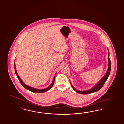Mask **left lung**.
I'll use <instances>...</instances> for the list:
<instances>
[{
	"instance_id": "left-lung-1",
	"label": "left lung",
	"mask_w": 124,
	"mask_h": 124,
	"mask_svg": "<svg viewBox=\"0 0 124 124\" xmlns=\"http://www.w3.org/2000/svg\"><path fill=\"white\" fill-rule=\"evenodd\" d=\"M108 50V70H107V72L106 73V74H105V75L104 76V77H102V78L98 81V82L96 84V85L94 86L92 88L89 89V90H86V91H79V90H77L75 88H74L73 87L72 85L71 84V85L73 89L75 90L76 92H77V93H79V94H90V93H93L94 92H97L98 90H100L102 86L104 84L105 82L107 81V79L110 73V71H111V61L109 59V52L108 51V49L107 48Z\"/></svg>"
}]
</instances>
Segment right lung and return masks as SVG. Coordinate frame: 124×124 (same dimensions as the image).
I'll use <instances>...</instances> for the list:
<instances>
[{
    "label": "right lung",
    "mask_w": 124,
    "mask_h": 124,
    "mask_svg": "<svg viewBox=\"0 0 124 124\" xmlns=\"http://www.w3.org/2000/svg\"><path fill=\"white\" fill-rule=\"evenodd\" d=\"M14 67H15V72L17 76V77L19 79V80L20 81L22 85L25 87L26 89H27V90L30 91L31 92H34V93H44V92H46L47 91L50 89L53 86V85L54 84V81H55V75H56V74H55V76H54V77L53 78V81L51 83V84H50V85H49V86H48L47 88H44V89H36V88H33V87H31V86H29L28 85H26V84L23 82V81H22V79H21V78L19 76L17 72V71H16V64H15V63H14Z\"/></svg>",
    "instance_id": "obj_1"
}]
</instances>
